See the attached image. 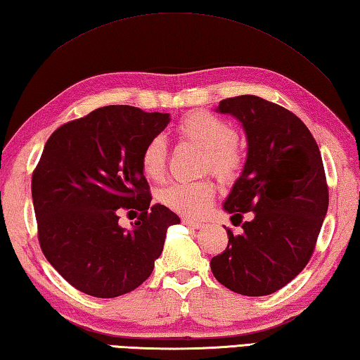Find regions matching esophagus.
<instances>
[{
  "mask_svg": "<svg viewBox=\"0 0 360 360\" xmlns=\"http://www.w3.org/2000/svg\"><path fill=\"white\" fill-rule=\"evenodd\" d=\"M184 224H185V226H188V228H191V229H199V228H202V223L193 221V219H184Z\"/></svg>",
  "mask_w": 360,
  "mask_h": 360,
  "instance_id": "1",
  "label": "esophagus"
}]
</instances>
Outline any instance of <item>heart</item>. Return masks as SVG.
I'll list each match as a JSON object with an SVG mask.
<instances>
[{"label": "heart", "mask_w": 360, "mask_h": 360, "mask_svg": "<svg viewBox=\"0 0 360 360\" xmlns=\"http://www.w3.org/2000/svg\"><path fill=\"white\" fill-rule=\"evenodd\" d=\"M176 131L181 139L204 150V169L218 179L232 180L240 172L245 155L237 142V131L226 120L210 112H191L180 120ZM167 143L162 136H155L145 143L141 155L143 174L151 180H161L166 172ZM215 186L210 180L175 181L161 193L162 204L180 215L199 218L210 209Z\"/></svg>", "instance_id": "b5f03b06"}]
</instances>
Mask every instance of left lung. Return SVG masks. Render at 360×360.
Returning <instances> with one entry per match:
<instances>
[{"mask_svg":"<svg viewBox=\"0 0 360 360\" xmlns=\"http://www.w3.org/2000/svg\"><path fill=\"white\" fill-rule=\"evenodd\" d=\"M218 112L242 123L247 162L224 210L242 234L210 261L215 278L242 295H269L310 261L329 207L323 158L302 120L253 94L223 99ZM248 214L247 222H242Z\"/></svg>","mask_w":360,"mask_h":360,"instance_id":"left-lung-1","label":"left lung"}]
</instances>
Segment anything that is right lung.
Wrapping results in <instances>:
<instances>
[{
  "label": "right lung",
  "mask_w": 360,
  "mask_h": 360,
  "mask_svg": "<svg viewBox=\"0 0 360 360\" xmlns=\"http://www.w3.org/2000/svg\"><path fill=\"white\" fill-rule=\"evenodd\" d=\"M170 122L169 113L105 105L60 126L31 179L37 238L69 285L112 299L153 272L167 228L180 218L151 205L141 155ZM122 210L139 213L135 228L117 224Z\"/></svg>",
  "instance_id": "right-lung-1"
}]
</instances>
